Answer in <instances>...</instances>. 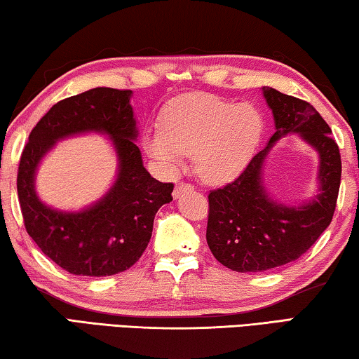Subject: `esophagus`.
<instances>
[{
	"instance_id": "1",
	"label": "esophagus",
	"mask_w": 359,
	"mask_h": 359,
	"mask_svg": "<svg viewBox=\"0 0 359 359\" xmlns=\"http://www.w3.org/2000/svg\"><path fill=\"white\" fill-rule=\"evenodd\" d=\"M190 190H193V185H190V184H177L175 185V188H174V198L177 199L182 193H185V191H190Z\"/></svg>"
}]
</instances>
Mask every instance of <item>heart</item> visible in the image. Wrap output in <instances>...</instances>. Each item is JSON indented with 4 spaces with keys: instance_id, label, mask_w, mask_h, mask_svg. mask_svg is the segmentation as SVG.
<instances>
[{
    "instance_id": "b5f03b06",
    "label": "heart",
    "mask_w": 359,
    "mask_h": 359,
    "mask_svg": "<svg viewBox=\"0 0 359 359\" xmlns=\"http://www.w3.org/2000/svg\"><path fill=\"white\" fill-rule=\"evenodd\" d=\"M264 121L250 104L194 93L175 98L161 126L144 136V149L166 174L193 154L194 171L209 184H226L248 166L263 139Z\"/></svg>"
}]
</instances>
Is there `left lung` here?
I'll return each instance as SVG.
<instances>
[{
	"mask_svg": "<svg viewBox=\"0 0 359 359\" xmlns=\"http://www.w3.org/2000/svg\"><path fill=\"white\" fill-rule=\"evenodd\" d=\"M276 133L238 179L209 193L208 245L217 261L236 272H263L306 253L330 226L340 187L339 147L315 107L263 87ZM297 134L319 154V194L299 206L278 203L266 193L264 163L277 140Z\"/></svg>",
	"mask_w": 359,
	"mask_h": 359,
	"instance_id": "left-lung-1",
	"label": "left lung"
}]
</instances>
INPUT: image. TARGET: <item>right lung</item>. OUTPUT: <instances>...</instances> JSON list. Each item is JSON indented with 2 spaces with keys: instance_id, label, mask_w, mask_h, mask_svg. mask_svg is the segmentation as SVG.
<instances>
[{
  "instance_id": "1",
  "label": "right lung",
  "mask_w": 359,
  "mask_h": 359,
  "mask_svg": "<svg viewBox=\"0 0 359 359\" xmlns=\"http://www.w3.org/2000/svg\"><path fill=\"white\" fill-rule=\"evenodd\" d=\"M131 96V90L98 87L60 101L38 121L23 149L17 193L27 233L46 257L74 276L106 277L130 269L149 245L158 209L172 201L174 185L155 180L144 168ZM85 132H100L113 142L118 179L82 211L53 210L35 193V172L58 140Z\"/></svg>"
}]
</instances>
